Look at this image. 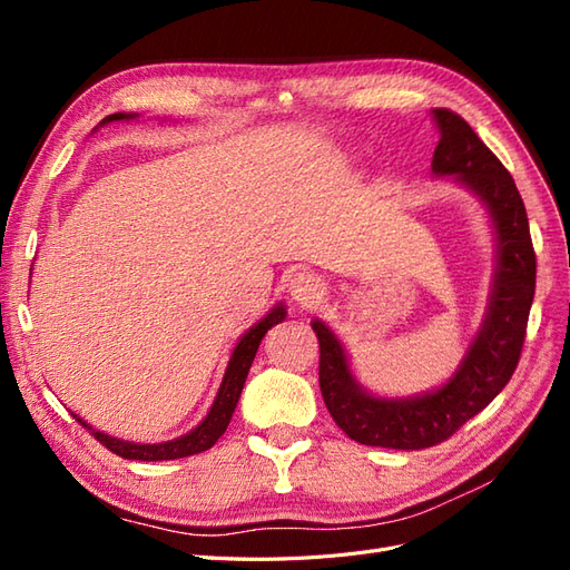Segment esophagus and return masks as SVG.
<instances>
[{"instance_id":"1","label":"esophagus","mask_w":570,"mask_h":570,"mask_svg":"<svg viewBox=\"0 0 570 570\" xmlns=\"http://www.w3.org/2000/svg\"><path fill=\"white\" fill-rule=\"evenodd\" d=\"M289 292L297 304L308 306L318 299V295H323V283L314 273H297L295 278L289 281Z\"/></svg>"}]
</instances>
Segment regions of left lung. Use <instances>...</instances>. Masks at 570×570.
Returning a JSON list of instances; mask_svg holds the SVG:
<instances>
[{"label":"left lung","mask_w":570,"mask_h":570,"mask_svg":"<svg viewBox=\"0 0 570 570\" xmlns=\"http://www.w3.org/2000/svg\"><path fill=\"white\" fill-rule=\"evenodd\" d=\"M440 142L433 170L456 176L485 202L497 228L499 268L485 325L471 344L459 373L433 394L416 400H375L350 375L342 344L323 323H312L318 337V383L323 402L342 433L385 450H425L450 440L507 387L519 366L534 297V249L525 204L504 164L473 128L452 109H433Z\"/></svg>","instance_id":"8db88e82"}]
</instances>
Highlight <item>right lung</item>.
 I'll return each mask as SVG.
<instances>
[{"label": "right lung", "mask_w": 570, "mask_h": 570, "mask_svg": "<svg viewBox=\"0 0 570 570\" xmlns=\"http://www.w3.org/2000/svg\"><path fill=\"white\" fill-rule=\"evenodd\" d=\"M124 118H132V114H111L101 120V124H109V120H124ZM283 318H285V308L275 306L262 323H256L252 331L237 342V347L230 356L228 371H226V375H223L220 390L216 394V402H214L212 411L206 413V419L193 430V433H187L178 440L161 442V444H132V442H124V440H116V438L99 433V430H92L78 416L76 419L82 428L90 430V435H95V440L101 446H107L109 452L124 456V459H132V461H170V459H185V456L212 450V446L218 442V438L226 433V428L233 419V411L237 406L239 394H243L247 373H249V366L256 356L258 344H262L264 335L268 333V327L281 323Z\"/></svg>", "instance_id": "obj_1"}]
</instances>
